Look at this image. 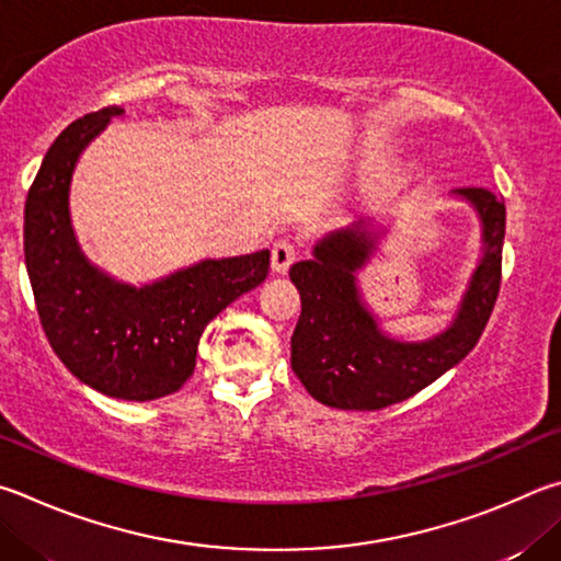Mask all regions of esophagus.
<instances>
[{"label": "esophagus", "mask_w": 561, "mask_h": 561, "mask_svg": "<svg viewBox=\"0 0 561 561\" xmlns=\"http://www.w3.org/2000/svg\"><path fill=\"white\" fill-rule=\"evenodd\" d=\"M293 261H296V249L288 241H278L273 243L271 249V268L273 273H286Z\"/></svg>", "instance_id": "esophagus-1"}]
</instances>
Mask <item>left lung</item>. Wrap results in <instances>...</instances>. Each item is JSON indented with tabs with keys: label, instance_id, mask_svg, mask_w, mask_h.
<instances>
[{
	"label": "left lung",
	"instance_id": "left-lung-1",
	"mask_svg": "<svg viewBox=\"0 0 561 561\" xmlns=\"http://www.w3.org/2000/svg\"><path fill=\"white\" fill-rule=\"evenodd\" d=\"M480 224V255L454 318L436 335H389L362 293L359 273L381 251L394 221H359L328 233L308 261L290 268L300 293V320L290 337V365L312 399L345 411H377L414 397L454 369L495 308L505 241V204L488 190H456Z\"/></svg>",
	"mask_w": 561,
	"mask_h": 561
}]
</instances>
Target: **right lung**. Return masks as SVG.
I'll use <instances>...</instances> for the list:
<instances>
[{
	"label": "right lung",
	"mask_w": 561,
	"mask_h": 561,
	"mask_svg": "<svg viewBox=\"0 0 561 561\" xmlns=\"http://www.w3.org/2000/svg\"><path fill=\"white\" fill-rule=\"evenodd\" d=\"M123 107L78 117L56 137L26 196L24 259L36 310L58 359L105 397L174 394L196 365L204 328L268 275L271 251L204 259L133 286L83 253L71 221L76 164Z\"/></svg>",
	"instance_id": "1"
}]
</instances>
